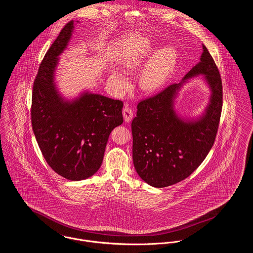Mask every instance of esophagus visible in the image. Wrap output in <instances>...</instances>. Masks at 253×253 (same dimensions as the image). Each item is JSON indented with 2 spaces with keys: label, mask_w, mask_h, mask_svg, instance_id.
<instances>
[{
  "label": "esophagus",
  "mask_w": 253,
  "mask_h": 253,
  "mask_svg": "<svg viewBox=\"0 0 253 253\" xmlns=\"http://www.w3.org/2000/svg\"><path fill=\"white\" fill-rule=\"evenodd\" d=\"M133 116H134V111H133V109H132L131 107H129V106H126V107L123 109V117H124L125 121H126V122L131 121V119L133 118Z\"/></svg>",
  "instance_id": "esophagus-1"
}]
</instances>
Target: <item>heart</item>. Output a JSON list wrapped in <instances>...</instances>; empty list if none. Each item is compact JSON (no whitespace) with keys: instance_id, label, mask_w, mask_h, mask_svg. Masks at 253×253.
<instances>
[{"instance_id":"obj_1","label":"heart","mask_w":253,"mask_h":253,"mask_svg":"<svg viewBox=\"0 0 253 253\" xmlns=\"http://www.w3.org/2000/svg\"><path fill=\"white\" fill-rule=\"evenodd\" d=\"M152 48L148 42L139 41L125 51L121 63L125 69L134 70L150 56ZM176 59L177 53L172 46H165L157 51L140 74L139 83L141 87L146 90H153L159 87L173 69ZM111 81L120 90L127 86L126 79L119 73H113Z\"/></svg>"}]
</instances>
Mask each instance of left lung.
<instances>
[{
    "label": "left lung",
    "mask_w": 253,
    "mask_h": 253,
    "mask_svg": "<svg viewBox=\"0 0 253 253\" xmlns=\"http://www.w3.org/2000/svg\"><path fill=\"white\" fill-rule=\"evenodd\" d=\"M206 75L212 95L206 115L184 123L173 111L175 91L189 78ZM222 109V82L214 58L203 45L200 62L180 84H172L137 104L132 121L133 161L139 177L155 188L186 179L204 161L217 133Z\"/></svg>",
    "instance_id": "1"
}]
</instances>
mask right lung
<instances>
[{
	"label": "right lung",
	"mask_w": 253,
	"mask_h": 253,
	"mask_svg": "<svg viewBox=\"0 0 253 253\" xmlns=\"http://www.w3.org/2000/svg\"><path fill=\"white\" fill-rule=\"evenodd\" d=\"M72 31L70 21L40 63L34 82L31 116L35 136L49 167L68 180L79 181L92 176L101 167L111 132L123 123V102L84 93L70 103L58 95L54 71Z\"/></svg>",
	"instance_id": "right-lung-1"
}]
</instances>
